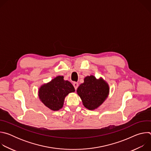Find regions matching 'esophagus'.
<instances>
[{
  "mask_svg": "<svg viewBox=\"0 0 151 151\" xmlns=\"http://www.w3.org/2000/svg\"><path fill=\"white\" fill-rule=\"evenodd\" d=\"M73 87H75V90H76V89H77V88L78 87V85H79V84H78V82H73Z\"/></svg>",
  "mask_w": 151,
  "mask_h": 151,
  "instance_id": "esophagus-1",
  "label": "esophagus"
}]
</instances>
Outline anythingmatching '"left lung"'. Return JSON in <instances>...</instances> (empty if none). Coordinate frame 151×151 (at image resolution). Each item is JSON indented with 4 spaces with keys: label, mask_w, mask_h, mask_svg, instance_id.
<instances>
[{
    "label": "left lung",
    "mask_w": 151,
    "mask_h": 151,
    "mask_svg": "<svg viewBox=\"0 0 151 151\" xmlns=\"http://www.w3.org/2000/svg\"><path fill=\"white\" fill-rule=\"evenodd\" d=\"M83 105L93 111L97 109L106 100L109 94V86L102 78L97 79L94 76H87L84 78L77 89Z\"/></svg>",
    "instance_id": "8db88e82"
}]
</instances>
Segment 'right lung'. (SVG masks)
<instances>
[{
  "label": "right lung",
  "mask_w": 151,
  "mask_h": 151,
  "mask_svg": "<svg viewBox=\"0 0 151 151\" xmlns=\"http://www.w3.org/2000/svg\"><path fill=\"white\" fill-rule=\"evenodd\" d=\"M75 91V88L69 81L64 80L63 76H58L41 85L38 96L40 100L48 108L57 111L63 107L65 97Z\"/></svg>",
  "instance_id": "add662e5"
}]
</instances>
